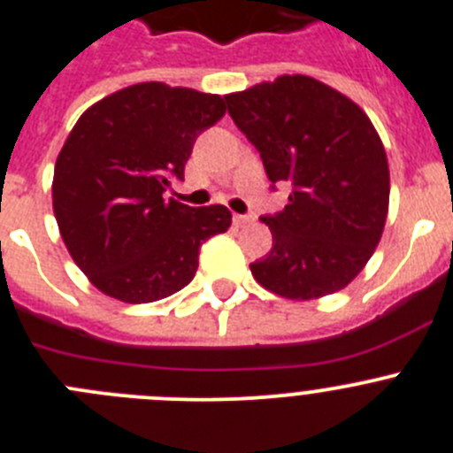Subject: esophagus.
Listing matches in <instances>:
<instances>
[{"label":"esophagus","instance_id":"34e87169","mask_svg":"<svg viewBox=\"0 0 453 453\" xmlns=\"http://www.w3.org/2000/svg\"><path fill=\"white\" fill-rule=\"evenodd\" d=\"M232 221H234L236 227H242V226H246V223H250L252 217H246V214H234V219H232Z\"/></svg>","mask_w":453,"mask_h":453}]
</instances>
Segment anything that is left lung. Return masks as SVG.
Returning <instances> with one entry per match:
<instances>
[{"label":"left lung","mask_w":453,"mask_h":453,"mask_svg":"<svg viewBox=\"0 0 453 453\" xmlns=\"http://www.w3.org/2000/svg\"><path fill=\"white\" fill-rule=\"evenodd\" d=\"M227 112L262 156L268 180L291 185L273 217V248L252 277L288 300H316L364 271L386 226L388 160L352 99L303 74L227 95Z\"/></svg>","instance_id":"left-lung-1"}]
</instances>
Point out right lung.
I'll return each mask as SVG.
<instances>
[{
  "label": "right lung",
  "instance_id": "obj_1",
  "mask_svg": "<svg viewBox=\"0 0 453 453\" xmlns=\"http://www.w3.org/2000/svg\"><path fill=\"white\" fill-rule=\"evenodd\" d=\"M226 101L191 88L137 83L89 105L54 169L60 236L88 280L121 303H156L194 280L198 250L230 227L223 205L165 201L194 142Z\"/></svg>",
  "mask_w": 453,
  "mask_h": 453
}]
</instances>
